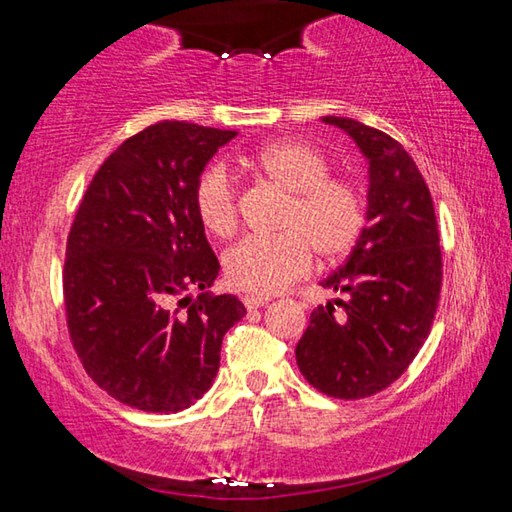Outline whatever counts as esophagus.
Listing matches in <instances>:
<instances>
[{
  "label": "esophagus",
  "mask_w": 512,
  "mask_h": 512,
  "mask_svg": "<svg viewBox=\"0 0 512 512\" xmlns=\"http://www.w3.org/2000/svg\"><path fill=\"white\" fill-rule=\"evenodd\" d=\"M268 300L271 298H266V296H246L244 298V305H246V309H259V307H264V305H268Z\"/></svg>",
  "instance_id": "34e87169"
}]
</instances>
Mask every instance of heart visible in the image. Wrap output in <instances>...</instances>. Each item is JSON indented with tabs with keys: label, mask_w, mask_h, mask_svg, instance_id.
Segmentation results:
<instances>
[{
	"label": "heart",
	"mask_w": 512,
	"mask_h": 512,
	"mask_svg": "<svg viewBox=\"0 0 512 512\" xmlns=\"http://www.w3.org/2000/svg\"><path fill=\"white\" fill-rule=\"evenodd\" d=\"M239 164L280 189L284 205L275 237H250L223 259L230 287L248 293H277L305 275L311 250L320 262L352 253L366 228V198L345 178L329 176V160L305 142H273L241 155ZM194 210L210 235L228 239L237 230V192L223 164L207 167L194 187Z\"/></svg>",
	"instance_id": "b5f03b06"
}]
</instances>
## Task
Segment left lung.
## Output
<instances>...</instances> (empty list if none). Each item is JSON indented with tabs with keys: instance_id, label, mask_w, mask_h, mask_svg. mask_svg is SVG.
<instances>
[{
	"instance_id": "left-lung-1",
	"label": "left lung",
	"mask_w": 512,
	"mask_h": 512,
	"mask_svg": "<svg viewBox=\"0 0 512 512\" xmlns=\"http://www.w3.org/2000/svg\"><path fill=\"white\" fill-rule=\"evenodd\" d=\"M368 160L366 228L345 264L320 287L341 293L311 311L296 345L311 386L339 400L384 391L427 341L438 309L443 257L422 173L391 135L350 117H323Z\"/></svg>"
}]
</instances>
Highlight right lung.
Returning <instances> with one entry per match:
<instances>
[{
  "mask_svg": "<svg viewBox=\"0 0 512 512\" xmlns=\"http://www.w3.org/2000/svg\"><path fill=\"white\" fill-rule=\"evenodd\" d=\"M235 135L160 121L128 137L94 173L69 230L74 350L99 388L133 409L178 413L201 400L225 332L246 316L237 296L207 291L221 266L194 210L205 164ZM189 288L198 299L182 295Z\"/></svg>",
  "mask_w": 512,
  "mask_h": 512,
  "instance_id": "add662e5",
  "label": "right lung"
}]
</instances>
